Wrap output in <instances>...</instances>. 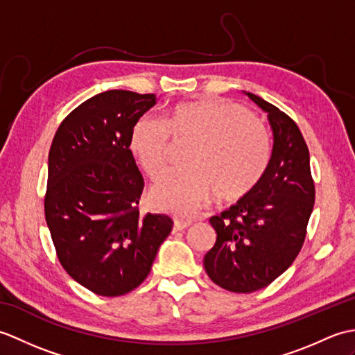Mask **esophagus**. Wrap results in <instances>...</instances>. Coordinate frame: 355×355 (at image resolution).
I'll return each mask as SVG.
<instances>
[{
  "label": "esophagus",
  "instance_id": "esophagus-1",
  "mask_svg": "<svg viewBox=\"0 0 355 355\" xmlns=\"http://www.w3.org/2000/svg\"><path fill=\"white\" fill-rule=\"evenodd\" d=\"M189 225H191L189 221L178 220V218H175V220H173V232H182V230L189 227Z\"/></svg>",
  "mask_w": 355,
  "mask_h": 355
}]
</instances>
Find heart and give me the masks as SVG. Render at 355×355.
<instances>
[{
    "label": "heart",
    "instance_id": "heart-1",
    "mask_svg": "<svg viewBox=\"0 0 355 355\" xmlns=\"http://www.w3.org/2000/svg\"><path fill=\"white\" fill-rule=\"evenodd\" d=\"M193 141L187 150V169L158 183L150 200L164 212L192 216L214 197L239 198L258 184L271 157L266 126L236 103L197 99L172 105L163 120L143 116L130 131L128 148L150 180L168 168L171 143Z\"/></svg>",
    "mask_w": 355,
    "mask_h": 355
}]
</instances>
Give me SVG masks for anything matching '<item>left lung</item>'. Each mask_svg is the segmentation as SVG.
<instances>
[{
    "instance_id": "8db88e82",
    "label": "left lung",
    "mask_w": 355,
    "mask_h": 355,
    "mask_svg": "<svg viewBox=\"0 0 355 355\" xmlns=\"http://www.w3.org/2000/svg\"><path fill=\"white\" fill-rule=\"evenodd\" d=\"M245 94L268 114L273 150L258 184L210 218L216 243L205 256L206 273L233 293L261 290L291 266L304 245L315 197L310 153L297 125L259 96Z\"/></svg>"
}]
</instances>
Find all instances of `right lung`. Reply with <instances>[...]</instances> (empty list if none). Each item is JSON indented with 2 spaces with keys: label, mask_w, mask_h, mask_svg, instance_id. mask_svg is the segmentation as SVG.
Returning a JSON list of instances; mask_svg holds the SVG:
<instances>
[{
  "label": "right lung",
  "mask_w": 355,
  "mask_h": 355,
  "mask_svg": "<svg viewBox=\"0 0 355 355\" xmlns=\"http://www.w3.org/2000/svg\"><path fill=\"white\" fill-rule=\"evenodd\" d=\"M155 94L110 89L73 110L49 153L44 210L58 259L99 296L132 291L148 277L173 221L139 212L141 173L128 148Z\"/></svg>",
  "instance_id": "obj_1"
}]
</instances>
